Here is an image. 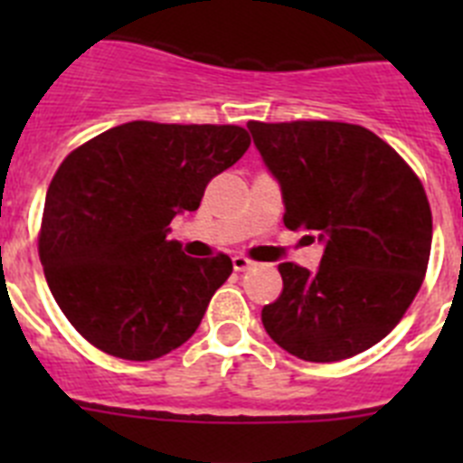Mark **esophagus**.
<instances>
[{"label": "esophagus", "instance_id": "1", "mask_svg": "<svg viewBox=\"0 0 463 463\" xmlns=\"http://www.w3.org/2000/svg\"><path fill=\"white\" fill-rule=\"evenodd\" d=\"M232 264H234L236 271H248V269L255 267V261L248 260L245 255H234V257H232Z\"/></svg>", "mask_w": 463, "mask_h": 463}]
</instances>
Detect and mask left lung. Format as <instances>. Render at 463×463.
<instances>
[{"mask_svg":"<svg viewBox=\"0 0 463 463\" xmlns=\"http://www.w3.org/2000/svg\"><path fill=\"white\" fill-rule=\"evenodd\" d=\"M278 178L282 222L325 243L320 269L278 267L261 308L269 336L306 362H338L383 341L420 292L431 208L415 171L366 127L334 120L248 122Z\"/></svg>","mask_w":463,"mask_h":463,"instance_id":"8db88e82","label":"left lung"}]
</instances>
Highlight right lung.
<instances>
[{"label":"right lung","instance_id":"obj_1","mask_svg":"<svg viewBox=\"0 0 463 463\" xmlns=\"http://www.w3.org/2000/svg\"><path fill=\"white\" fill-rule=\"evenodd\" d=\"M250 148L239 125L134 120L90 138L52 175L39 232L48 288L73 329L101 353L165 357L192 336L227 255L194 260L169 222L196 211L208 183Z\"/></svg>","mask_w":463,"mask_h":463}]
</instances>
